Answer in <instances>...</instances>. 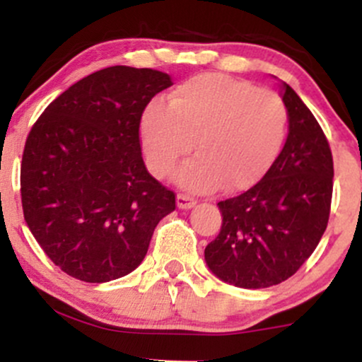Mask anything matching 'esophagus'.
<instances>
[{"label":"esophagus","instance_id":"esophagus-1","mask_svg":"<svg viewBox=\"0 0 362 362\" xmlns=\"http://www.w3.org/2000/svg\"><path fill=\"white\" fill-rule=\"evenodd\" d=\"M195 199L189 194H177V206L178 209H190L195 206Z\"/></svg>","mask_w":362,"mask_h":362}]
</instances>
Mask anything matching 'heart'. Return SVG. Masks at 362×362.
I'll return each mask as SVG.
<instances>
[{"label":"heart","instance_id":"heart-1","mask_svg":"<svg viewBox=\"0 0 362 362\" xmlns=\"http://www.w3.org/2000/svg\"><path fill=\"white\" fill-rule=\"evenodd\" d=\"M288 132V109L277 93L219 73L199 74L170 95L168 105L153 102L141 119V139L149 170L178 173L190 190L238 192L271 168Z\"/></svg>","mask_w":362,"mask_h":362}]
</instances>
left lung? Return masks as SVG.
Instances as JSON below:
<instances>
[{"mask_svg":"<svg viewBox=\"0 0 362 362\" xmlns=\"http://www.w3.org/2000/svg\"><path fill=\"white\" fill-rule=\"evenodd\" d=\"M284 148L262 180L218 202L221 231L206 247L209 269L228 284L260 289L289 279L308 260L327 230L334 160L322 127L289 85Z\"/></svg>","mask_w":362,"mask_h":362,"instance_id":"obj_1","label":"left lung"}]
</instances>
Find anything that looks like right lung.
I'll list each match as a JSON object with an SVG mask.
<instances>
[{
    "label": "right lung",
    "instance_id": "1",
    "mask_svg": "<svg viewBox=\"0 0 362 362\" xmlns=\"http://www.w3.org/2000/svg\"><path fill=\"white\" fill-rule=\"evenodd\" d=\"M167 73L110 66L47 105L25 141L23 216L45 255L85 282L134 271L175 192L149 175L139 126Z\"/></svg>",
    "mask_w": 362,
    "mask_h": 362
}]
</instances>
